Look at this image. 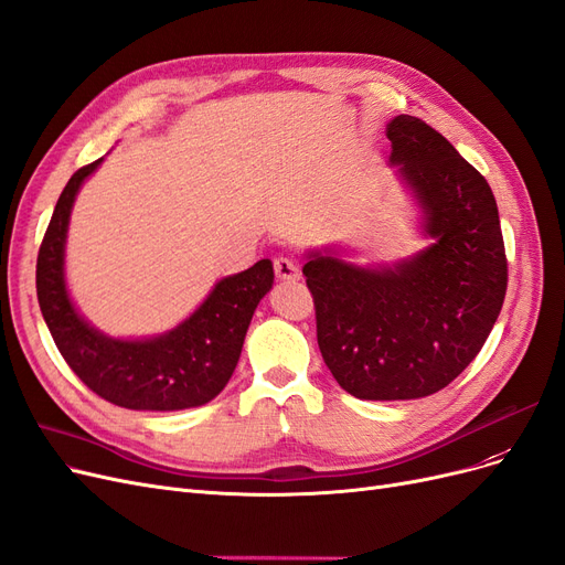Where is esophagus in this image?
I'll return each mask as SVG.
<instances>
[{
    "mask_svg": "<svg viewBox=\"0 0 565 565\" xmlns=\"http://www.w3.org/2000/svg\"><path fill=\"white\" fill-rule=\"evenodd\" d=\"M275 275L281 281H298L300 279V265L294 258H284L279 256L275 260Z\"/></svg>",
    "mask_w": 565,
    "mask_h": 565,
    "instance_id": "obj_1",
    "label": "esophagus"
}]
</instances>
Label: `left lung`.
<instances>
[{
	"mask_svg": "<svg viewBox=\"0 0 565 565\" xmlns=\"http://www.w3.org/2000/svg\"><path fill=\"white\" fill-rule=\"evenodd\" d=\"M390 161L423 209L434 244L392 267L307 253L317 342L338 385L369 402L444 390L481 352L507 294L498 204L486 178L429 124H387Z\"/></svg>",
	"mask_w": 565,
	"mask_h": 565,
	"instance_id": "1",
	"label": "left lung"
}]
</instances>
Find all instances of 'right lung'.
Returning a JSON list of instances; mask_svg holds the SVG:
<instances>
[{"label": "right lung", "mask_w": 565, "mask_h": 565, "mask_svg": "<svg viewBox=\"0 0 565 565\" xmlns=\"http://www.w3.org/2000/svg\"><path fill=\"white\" fill-rule=\"evenodd\" d=\"M100 161L82 167L53 209L38 256V300L67 366L105 402L131 411H183L223 392L239 361L248 323L275 281L269 260L217 281L173 331L119 340L86 323L65 286V239L75 196Z\"/></svg>", "instance_id": "obj_1"}]
</instances>
